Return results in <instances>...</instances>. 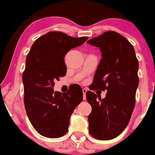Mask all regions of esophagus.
Returning a JSON list of instances; mask_svg holds the SVG:
<instances>
[{
    "label": "esophagus",
    "mask_w": 155,
    "mask_h": 155,
    "mask_svg": "<svg viewBox=\"0 0 155 155\" xmlns=\"http://www.w3.org/2000/svg\"><path fill=\"white\" fill-rule=\"evenodd\" d=\"M82 92H83V98H84V100H85V99H86L87 90L86 89H82Z\"/></svg>",
    "instance_id": "34e87169"
}]
</instances>
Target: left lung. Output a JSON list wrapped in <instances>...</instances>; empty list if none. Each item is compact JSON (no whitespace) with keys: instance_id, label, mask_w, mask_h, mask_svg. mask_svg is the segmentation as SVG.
<instances>
[{"instance_id":"8db88e82","label":"left lung","mask_w":155,"mask_h":155,"mask_svg":"<svg viewBox=\"0 0 155 155\" xmlns=\"http://www.w3.org/2000/svg\"><path fill=\"white\" fill-rule=\"evenodd\" d=\"M87 44L98 47L102 53L92 90L107 91L105 98L99 96L98 99L93 92H86L92 106L89 132L98 140H111L123 132L134 109L139 82L138 60L132 44L117 32H105Z\"/></svg>"}]
</instances>
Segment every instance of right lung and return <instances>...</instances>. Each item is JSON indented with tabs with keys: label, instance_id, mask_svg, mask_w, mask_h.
Masks as SVG:
<instances>
[{
	"label": "right lung",
	"instance_id": "obj_1",
	"mask_svg": "<svg viewBox=\"0 0 155 155\" xmlns=\"http://www.w3.org/2000/svg\"><path fill=\"white\" fill-rule=\"evenodd\" d=\"M88 37L74 38L51 31L35 41L26 58L22 74L24 104L30 122L39 134L56 138L68 130L70 117L83 100L80 87L62 94L54 92L55 80L66 74L64 57Z\"/></svg>",
	"mask_w": 155,
	"mask_h": 155
}]
</instances>
